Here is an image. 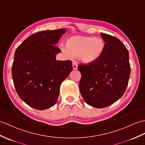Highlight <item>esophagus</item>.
Returning a JSON list of instances; mask_svg holds the SVG:
<instances>
[{
  "label": "esophagus",
  "instance_id": "34e87169",
  "mask_svg": "<svg viewBox=\"0 0 145 145\" xmlns=\"http://www.w3.org/2000/svg\"><path fill=\"white\" fill-rule=\"evenodd\" d=\"M72 63H73V68L74 70H76L78 69V64H77V63L76 62L73 61Z\"/></svg>",
  "mask_w": 145,
  "mask_h": 145
}]
</instances>
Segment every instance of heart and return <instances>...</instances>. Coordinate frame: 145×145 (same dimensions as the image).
<instances>
[{
	"mask_svg": "<svg viewBox=\"0 0 145 145\" xmlns=\"http://www.w3.org/2000/svg\"><path fill=\"white\" fill-rule=\"evenodd\" d=\"M105 48V42L99 38L76 36L69 38L66 47L61 50L69 57H80L86 64L95 62L101 57Z\"/></svg>",
	"mask_w": 145,
	"mask_h": 145,
	"instance_id": "b5f03b06",
	"label": "heart"
}]
</instances>
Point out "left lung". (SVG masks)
<instances>
[{"mask_svg":"<svg viewBox=\"0 0 145 145\" xmlns=\"http://www.w3.org/2000/svg\"><path fill=\"white\" fill-rule=\"evenodd\" d=\"M105 42L101 57L95 62L79 64L82 75L80 91L89 106L103 108L119 99L125 93L130 75L129 51L119 39L101 33Z\"/></svg>","mask_w":145,"mask_h":145,"instance_id":"1","label":"left lung"}]
</instances>
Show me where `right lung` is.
<instances>
[{"mask_svg":"<svg viewBox=\"0 0 145 145\" xmlns=\"http://www.w3.org/2000/svg\"><path fill=\"white\" fill-rule=\"evenodd\" d=\"M65 29L46 30L26 38L17 49L12 67L18 95L33 108L44 110L57 103L62 82L73 69L70 60H56L55 45Z\"/></svg>","mask_w":145,"mask_h":145,"instance_id":"obj_1","label":"right lung"}]
</instances>
